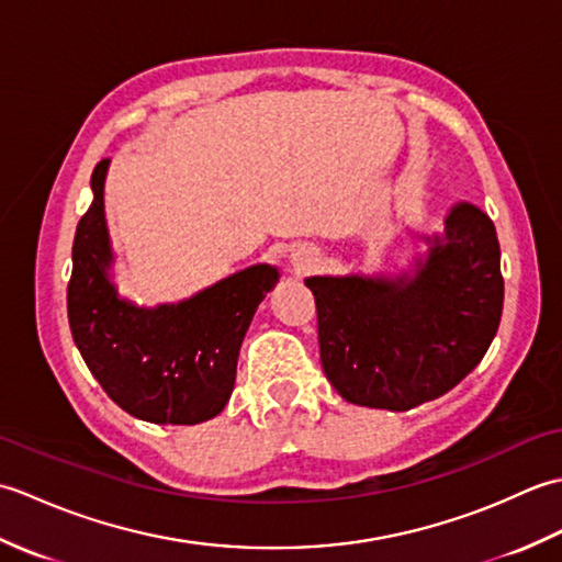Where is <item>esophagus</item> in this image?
I'll return each mask as SVG.
<instances>
[{
	"mask_svg": "<svg viewBox=\"0 0 562 562\" xmlns=\"http://www.w3.org/2000/svg\"><path fill=\"white\" fill-rule=\"evenodd\" d=\"M294 262L300 268H308V266H312V256H308L306 250H300V254H294Z\"/></svg>",
	"mask_w": 562,
	"mask_h": 562,
	"instance_id": "1",
	"label": "esophagus"
}]
</instances>
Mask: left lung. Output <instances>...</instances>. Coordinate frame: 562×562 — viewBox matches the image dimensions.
<instances>
[{"label": "left lung", "mask_w": 562, "mask_h": 562, "mask_svg": "<svg viewBox=\"0 0 562 562\" xmlns=\"http://www.w3.org/2000/svg\"><path fill=\"white\" fill-rule=\"evenodd\" d=\"M306 288L321 364L340 396L411 411L457 386L491 348L505 300L495 224L461 202L413 278H308Z\"/></svg>", "instance_id": "8db88e82"}]
</instances>
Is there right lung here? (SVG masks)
Returning <instances> with one entry per match:
<instances>
[{
    "instance_id": "add662e5",
    "label": "right lung",
    "mask_w": 562,
    "mask_h": 562,
    "mask_svg": "<svg viewBox=\"0 0 562 562\" xmlns=\"http://www.w3.org/2000/svg\"><path fill=\"white\" fill-rule=\"evenodd\" d=\"M109 159L91 173L93 202L77 224L67 284L71 338L109 393L130 415L157 425H195L224 411L236 379L238 350L278 270L254 266L195 294L145 312L117 300L103 217Z\"/></svg>"
}]
</instances>
